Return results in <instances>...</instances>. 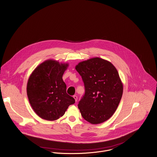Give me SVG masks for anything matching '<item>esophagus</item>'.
<instances>
[{
  "label": "esophagus",
  "instance_id": "1",
  "mask_svg": "<svg viewBox=\"0 0 157 157\" xmlns=\"http://www.w3.org/2000/svg\"><path fill=\"white\" fill-rule=\"evenodd\" d=\"M73 97H74V98L75 100V101L77 102V97L76 95H74V96H73Z\"/></svg>",
  "mask_w": 157,
  "mask_h": 157
}]
</instances>
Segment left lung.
I'll use <instances>...</instances> for the list:
<instances>
[{"instance_id": "obj_1", "label": "left lung", "mask_w": 157, "mask_h": 157, "mask_svg": "<svg viewBox=\"0 0 157 157\" xmlns=\"http://www.w3.org/2000/svg\"><path fill=\"white\" fill-rule=\"evenodd\" d=\"M75 70L85 89L78 104L82 117L92 124L108 120L117 109L123 93L117 70L110 62L99 57L79 63Z\"/></svg>"}]
</instances>
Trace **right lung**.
Instances as JSON below:
<instances>
[{"mask_svg":"<svg viewBox=\"0 0 157 157\" xmlns=\"http://www.w3.org/2000/svg\"><path fill=\"white\" fill-rule=\"evenodd\" d=\"M68 67L54 60H47L31 74L27 85L29 102L40 117L55 121L62 117L70 105L75 103L67 93L62 76Z\"/></svg>","mask_w":157,"mask_h":157,"instance_id":"1","label":"right lung"}]
</instances>
